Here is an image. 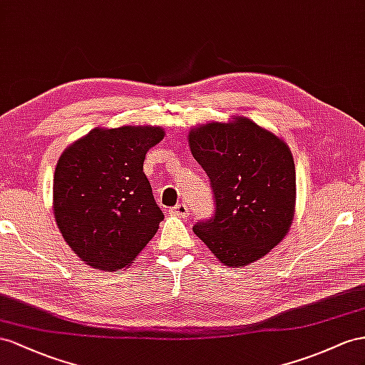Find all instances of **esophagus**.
<instances>
[{
    "label": "esophagus",
    "instance_id": "esophagus-1",
    "mask_svg": "<svg viewBox=\"0 0 365 365\" xmlns=\"http://www.w3.org/2000/svg\"><path fill=\"white\" fill-rule=\"evenodd\" d=\"M171 212L174 214V216H179V217H186L190 214L188 207H186L185 203H177L174 208H171Z\"/></svg>",
    "mask_w": 365,
    "mask_h": 365
}]
</instances>
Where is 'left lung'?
I'll use <instances>...</instances> for the list:
<instances>
[{
  "label": "left lung",
  "mask_w": 365,
  "mask_h": 365,
  "mask_svg": "<svg viewBox=\"0 0 365 365\" xmlns=\"http://www.w3.org/2000/svg\"><path fill=\"white\" fill-rule=\"evenodd\" d=\"M188 140L216 199V216L195 223L194 232L227 267L262 259L294 219L296 171L288 145L242 115L194 126Z\"/></svg>",
  "instance_id": "obj_1"
}]
</instances>
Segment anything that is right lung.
<instances>
[{"label":"right lung","mask_w":365,"mask_h":365,"mask_svg":"<svg viewBox=\"0 0 365 365\" xmlns=\"http://www.w3.org/2000/svg\"><path fill=\"white\" fill-rule=\"evenodd\" d=\"M160 126L96 128L61 153L53 174V217L63 239L93 269L134 264L163 219L143 173Z\"/></svg>","instance_id":"obj_1"}]
</instances>
